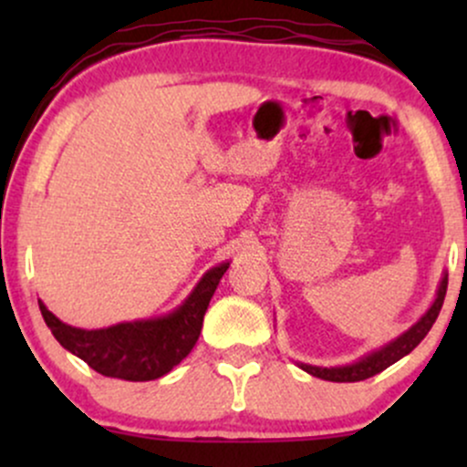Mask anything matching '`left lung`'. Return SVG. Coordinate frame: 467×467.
I'll return each instance as SVG.
<instances>
[{
	"mask_svg": "<svg viewBox=\"0 0 467 467\" xmlns=\"http://www.w3.org/2000/svg\"><path fill=\"white\" fill-rule=\"evenodd\" d=\"M446 289H448V276H443L441 285H439L437 292V301L432 303V307L428 309V314L423 316L417 325H412L406 334H401L398 340H393L390 345L384 347V349L371 353L364 360L349 364V367H336V368H323V367H312V364H301L303 371L312 373L314 378L320 379H329V382H360V379L373 378L384 368H389L390 364H395L400 358H404L406 353H410L417 345L426 337L431 327L435 325L439 312H441L443 298H446Z\"/></svg>",
	"mask_w": 467,
	"mask_h": 467,
	"instance_id": "obj_1",
	"label": "left lung"
}]
</instances>
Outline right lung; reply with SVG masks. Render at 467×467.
Instances as JSON below:
<instances>
[{
    "instance_id": "add662e5",
    "label": "right lung",
    "mask_w": 467,
    "mask_h": 467,
    "mask_svg": "<svg viewBox=\"0 0 467 467\" xmlns=\"http://www.w3.org/2000/svg\"><path fill=\"white\" fill-rule=\"evenodd\" d=\"M226 270L228 264L213 267L178 312L158 320L122 323L107 327V329L85 331L63 325L55 314L47 312L41 301L39 309L52 336L67 351L88 362L94 371L105 378L149 382L169 373L195 347L203 314Z\"/></svg>"
}]
</instances>
